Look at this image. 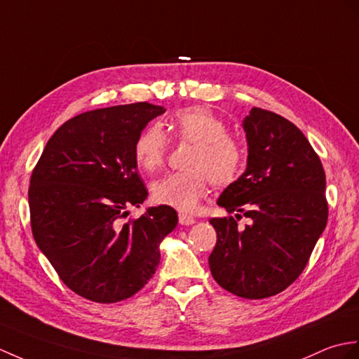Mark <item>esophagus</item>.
<instances>
[{
    "mask_svg": "<svg viewBox=\"0 0 359 359\" xmlns=\"http://www.w3.org/2000/svg\"><path fill=\"white\" fill-rule=\"evenodd\" d=\"M179 223L180 224H185V226H189V224H194L196 223V219L191 217V215H188V214L180 212L179 214Z\"/></svg>",
    "mask_w": 359,
    "mask_h": 359,
    "instance_id": "1",
    "label": "esophagus"
}]
</instances>
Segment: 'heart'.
Segmentation results:
<instances>
[{"mask_svg":"<svg viewBox=\"0 0 359 359\" xmlns=\"http://www.w3.org/2000/svg\"><path fill=\"white\" fill-rule=\"evenodd\" d=\"M170 130L182 142L194 144L188 161V171L170 172L153 183L157 203L179 211H193L210 182L226 187L236 182L245 166V149L228 135V127L217 114L203 107L179 110L170 119ZM168 139L159 125H148L136 137L135 159L142 170L157 171L165 162Z\"/></svg>","mask_w":359,"mask_h":359,"instance_id":"1","label":"heart"}]
</instances>
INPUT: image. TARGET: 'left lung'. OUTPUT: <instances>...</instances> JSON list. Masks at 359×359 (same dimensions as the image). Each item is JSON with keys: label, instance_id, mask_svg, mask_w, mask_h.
Wrapping results in <instances>:
<instances>
[{"label": "left lung", "instance_id": "left-lung-1", "mask_svg": "<svg viewBox=\"0 0 359 359\" xmlns=\"http://www.w3.org/2000/svg\"><path fill=\"white\" fill-rule=\"evenodd\" d=\"M248 166L220 194L229 217L211 219L217 243L208 262L228 292L260 299L299 277L327 223L326 174L295 125L252 108L243 121ZM250 219L245 230L236 220Z\"/></svg>", "mask_w": 359, "mask_h": 359}]
</instances>
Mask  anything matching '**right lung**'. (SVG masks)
<instances>
[{"mask_svg":"<svg viewBox=\"0 0 359 359\" xmlns=\"http://www.w3.org/2000/svg\"><path fill=\"white\" fill-rule=\"evenodd\" d=\"M165 108L136 102L74 116L48 139L29 188L32 234L60 278L96 303L130 298L153 277L177 212L161 205L123 222L148 191L136 137Z\"/></svg>","mask_w":359,"mask_h":359,"instance_id":"add662e5","label":"right lung"}]
</instances>
